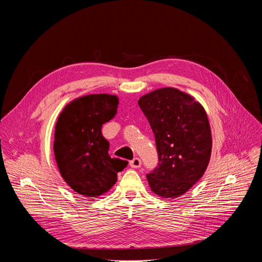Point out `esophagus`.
I'll return each instance as SVG.
<instances>
[{
    "instance_id": "esophagus-1",
    "label": "esophagus",
    "mask_w": 262,
    "mask_h": 262,
    "mask_svg": "<svg viewBox=\"0 0 262 262\" xmlns=\"http://www.w3.org/2000/svg\"><path fill=\"white\" fill-rule=\"evenodd\" d=\"M129 166L132 167V168H134V169H137V168H140V166H141V160L139 159V158H134L133 160H130L129 161Z\"/></svg>"
}]
</instances>
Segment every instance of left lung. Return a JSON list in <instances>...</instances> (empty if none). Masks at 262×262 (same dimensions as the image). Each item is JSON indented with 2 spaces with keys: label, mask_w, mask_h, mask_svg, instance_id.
<instances>
[{
  "label": "left lung",
  "mask_w": 262,
  "mask_h": 262,
  "mask_svg": "<svg viewBox=\"0 0 262 262\" xmlns=\"http://www.w3.org/2000/svg\"><path fill=\"white\" fill-rule=\"evenodd\" d=\"M138 104L155 135L158 167L146 175L150 190L164 199L185 194L204 175L212 137L204 107L172 87L142 95Z\"/></svg>",
  "instance_id": "1"
}]
</instances>
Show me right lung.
<instances>
[{
	"instance_id": "add662e5",
	"label": "right lung",
	"mask_w": 262,
	"mask_h": 262,
	"mask_svg": "<svg viewBox=\"0 0 262 262\" xmlns=\"http://www.w3.org/2000/svg\"><path fill=\"white\" fill-rule=\"evenodd\" d=\"M118 105L117 95H84L67 104L57 119L55 160L63 181L80 195H103L127 166L126 160L109 156V142L101 132L103 124L116 116Z\"/></svg>"
}]
</instances>
